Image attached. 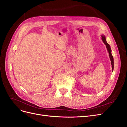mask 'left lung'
<instances>
[{"instance_id":"1","label":"left lung","mask_w":127,"mask_h":127,"mask_svg":"<svg viewBox=\"0 0 127 127\" xmlns=\"http://www.w3.org/2000/svg\"><path fill=\"white\" fill-rule=\"evenodd\" d=\"M101 39L102 41L103 42V43H104V44L106 45V49L107 50V51L109 52V57H110V60L111 61V65H112V71L113 70V68H114V60H113V57L112 55V53H111V49L110 47V45L107 43V42L106 41V37L104 35H103V34H102L101 35Z\"/></svg>"}]
</instances>
